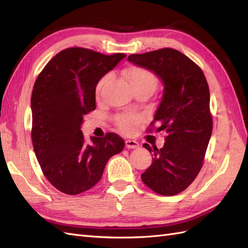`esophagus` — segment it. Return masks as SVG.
Masks as SVG:
<instances>
[{
    "mask_svg": "<svg viewBox=\"0 0 248 248\" xmlns=\"http://www.w3.org/2000/svg\"><path fill=\"white\" fill-rule=\"evenodd\" d=\"M125 147H127V148H131V149H136L140 147V144L136 140H125Z\"/></svg>",
    "mask_w": 248,
    "mask_h": 248,
    "instance_id": "obj_1",
    "label": "esophagus"
}]
</instances>
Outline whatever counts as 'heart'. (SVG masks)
I'll return each instance as SVG.
<instances>
[{
	"label": "heart",
	"instance_id": "obj_1",
	"mask_svg": "<svg viewBox=\"0 0 248 248\" xmlns=\"http://www.w3.org/2000/svg\"><path fill=\"white\" fill-rule=\"evenodd\" d=\"M125 78H128L131 86L132 88L135 87H144V88H148L150 91L154 92L155 85H156V80L155 77L154 76V73L150 72L149 70L145 69V68L141 67H131L129 69L125 70ZM108 77L105 76L103 77L100 82L98 83L97 86V92L100 93L102 87L105 85V83L108 82ZM117 123L119 124V127L123 129L124 131H129L132 130L135 125L136 123V118L133 117V116L130 115H121L117 118Z\"/></svg>",
	"mask_w": 248,
	"mask_h": 248
}]
</instances>
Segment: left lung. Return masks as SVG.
<instances>
[{
    "label": "left lung",
    "instance_id": "obj_1",
    "mask_svg": "<svg viewBox=\"0 0 248 248\" xmlns=\"http://www.w3.org/2000/svg\"><path fill=\"white\" fill-rule=\"evenodd\" d=\"M128 61L154 72L164 85L151 124H159L157 132L166 131L165 143L160 149L143 145L154 157L141 180L155 193L172 196L202 170L212 133L208 83L193 61L170 48L132 54Z\"/></svg>",
    "mask_w": 248,
    "mask_h": 248
}]
</instances>
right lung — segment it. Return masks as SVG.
<instances>
[{
	"label": "right lung",
	"mask_w": 248,
	"mask_h": 248,
	"mask_svg": "<svg viewBox=\"0 0 248 248\" xmlns=\"http://www.w3.org/2000/svg\"><path fill=\"white\" fill-rule=\"evenodd\" d=\"M125 54L104 55L83 48L61 51L37 78L31 98V141L44 175L59 191L77 195L102 177L124 140L115 133L84 139V115L96 108V87Z\"/></svg>",
	"instance_id": "1"
}]
</instances>
